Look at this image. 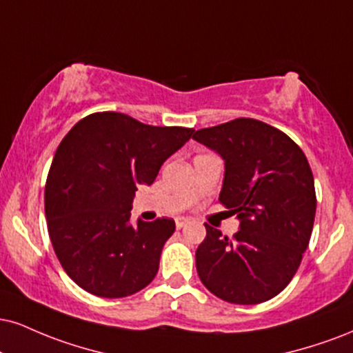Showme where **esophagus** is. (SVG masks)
Instances as JSON below:
<instances>
[{
  "mask_svg": "<svg viewBox=\"0 0 353 353\" xmlns=\"http://www.w3.org/2000/svg\"><path fill=\"white\" fill-rule=\"evenodd\" d=\"M188 223H189L188 219H177V220H176V227L179 228V230H181V228H184Z\"/></svg>",
  "mask_w": 353,
  "mask_h": 353,
  "instance_id": "34e87169",
  "label": "esophagus"
}]
</instances>
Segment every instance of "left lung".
<instances>
[{"instance_id":"1","label":"left lung","mask_w":353,"mask_h":353,"mask_svg":"<svg viewBox=\"0 0 353 353\" xmlns=\"http://www.w3.org/2000/svg\"><path fill=\"white\" fill-rule=\"evenodd\" d=\"M192 138L223 159L219 201L240 222L233 239L205 223L195 252L199 278L227 303H265L288 286L311 240L316 190L307 159L290 136L253 118Z\"/></svg>"}]
</instances>
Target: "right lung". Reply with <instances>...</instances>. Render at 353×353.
<instances>
[{
    "mask_svg": "<svg viewBox=\"0 0 353 353\" xmlns=\"http://www.w3.org/2000/svg\"><path fill=\"white\" fill-rule=\"evenodd\" d=\"M192 133L101 112L80 120L59 144L46 182V219L62 268L82 290L125 298L154 279L176 223L131 225V203L138 185H151Z\"/></svg>",
    "mask_w": 353,
    "mask_h": 353,
    "instance_id": "obj_1",
    "label": "right lung"
}]
</instances>
